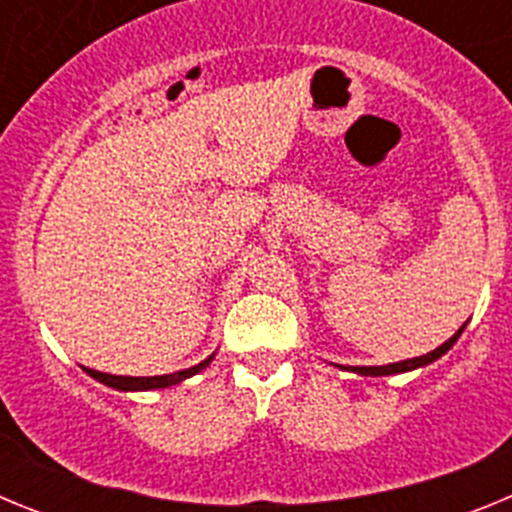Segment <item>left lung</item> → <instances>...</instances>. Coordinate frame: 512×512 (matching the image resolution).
<instances>
[{
  "instance_id": "left-lung-1",
  "label": "left lung",
  "mask_w": 512,
  "mask_h": 512,
  "mask_svg": "<svg viewBox=\"0 0 512 512\" xmlns=\"http://www.w3.org/2000/svg\"><path fill=\"white\" fill-rule=\"evenodd\" d=\"M461 330H464V325H461L459 330H456L454 336L449 338L446 343H441L438 348H433L431 354H423V356H415V359H408V361H397V364H387V366H348L351 372L361 374V377H387V374H402V372H413V369H420V366H428L433 364L436 359H441L446 351H449L451 346L456 343V338L461 336ZM341 369H346V366H341Z\"/></svg>"
}]
</instances>
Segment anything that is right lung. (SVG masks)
I'll return each instance as SVG.
<instances>
[{"mask_svg": "<svg viewBox=\"0 0 512 512\" xmlns=\"http://www.w3.org/2000/svg\"><path fill=\"white\" fill-rule=\"evenodd\" d=\"M215 359V354L207 356L205 361H200L197 366H189V369H182V372L174 374H161V377H120V374H104V372H94V369H87L84 366V372L89 377H94L97 382L107 384L112 390H122V392H143V390H164V387H171V384H179L184 379L194 377L197 372H202L210 361Z\"/></svg>", "mask_w": 512, "mask_h": 512, "instance_id": "right-lung-1", "label": "right lung"}]
</instances>
